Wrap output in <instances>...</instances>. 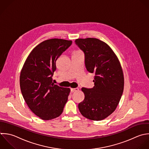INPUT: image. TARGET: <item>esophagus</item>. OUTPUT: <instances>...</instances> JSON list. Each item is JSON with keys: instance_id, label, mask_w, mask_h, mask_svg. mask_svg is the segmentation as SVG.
I'll return each mask as SVG.
<instances>
[{"instance_id": "34e87169", "label": "esophagus", "mask_w": 149, "mask_h": 149, "mask_svg": "<svg viewBox=\"0 0 149 149\" xmlns=\"http://www.w3.org/2000/svg\"><path fill=\"white\" fill-rule=\"evenodd\" d=\"M79 91L78 88H71V92H77V91Z\"/></svg>"}]
</instances>
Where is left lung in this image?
<instances>
[{
  "instance_id": "obj_1",
  "label": "left lung",
  "mask_w": 149,
  "mask_h": 149,
  "mask_svg": "<svg viewBox=\"0 0 149 149\" xmlns=\"http://www.w3.org/2000/svg\"><path fill=\"white\" fill-rule=\"evenodd\" d=\"M76 45L85 54L87 71L95 73L93 88H82L85 99L78 104L81 114L88 119L100 121L116 109L124 91V78L120 63L105 42L88 38L77 39Z\"/></svg>"
}]
</instances>
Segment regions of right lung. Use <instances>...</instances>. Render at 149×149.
<instances>
[{
	"instance_id": "right-lung-1",
	"label": "right lung",
	"mask_w": 149,
	"mask_h": 149,
	"mask_svg": "<svg viewBox=\"0 0 149 149\" xmlns=\"http://www.w3.org/2000/svg\"><path fill=\"white\" fill-rule=\"evenodd\" d=\"M71 44V40L56 38L41 42L31 51L21 70L22 96L30 110L42 120L60 116L67 102L70 89L54 84L52 77L57 58Z\"/></svg>"
}]
</instances>
